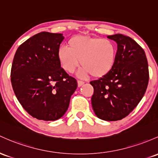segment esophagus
<instances>
[{
  "label": "esophagus",
  "mask_w": 158,
  "mask_h": 158,
  "mask_svg": "<svg viewBox=\"0 0 158 158\" xmlns=\"http://www.w3.org/2000/svg\"><path fill=\"white\" fill-rule=\"evenodd\" d=\"M77 83H78V86H79V87H81V86L84 84V82H82V81H81V80H78Z\"/></svg>",
  "instance_id": "1"
}]
</instances>
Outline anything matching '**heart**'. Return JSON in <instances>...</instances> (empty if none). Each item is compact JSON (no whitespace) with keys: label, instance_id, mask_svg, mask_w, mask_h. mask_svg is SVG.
<instances>
[{"label":"heart","instance_id":"obj_1","mask_svg":"<svg viewBox=\"0 0 158 158\" xmlns=\"http://www.w3.org/2000/svg\"><path fill=\"white\" fill-rule=\"evenodd\" d=\"M117 48L113 41L100 37L84 35L73 37L68 41V47L62 46L58 52V60L64 70L72 73L79 65L83 67L79 76L94 77L106 75L114 67Z\"/></svg>","mask_w":158,"mask_h":158}]
</instances>
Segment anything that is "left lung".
Returning <instances> with one entry per match:
<instances>
[{
	"label": "left lung",
	"instance_id": "1",
	"mask_svg": "<svg viewBox=\"0 0 158 158\" xmlns=\"http://www.w3.org/2000/svg\"><path fill=\"white\" fill-rule=\"evenodd\" d=\"M118 45L114 67L106 75L94 80L91 105L99 118L118 121L127 116L138 105L148 86L149 73L143 48L123 34L107 37Z\"/></svg>",
	"mask_w": 158,
	"mask_h": 158
}]
</instances>
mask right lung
<instances>
[{
    "instance_id": "1",
    "label": "right lung",
    "mask_w": 158,
    "mask_h": 158,
    "mask_svg": "<svg viewBox=\"0 0 158 158\" xmlns=\"http://www.w3.org/2000/svg\"><path fill=\"white\" fill-rule=\"evenodd\" d=\"M62 34L40 32L17 49L11 68L13 91L27 113L39 120L55 121L65 114L77 82L60 67Z\"/></svg>"
}]
</instances>
